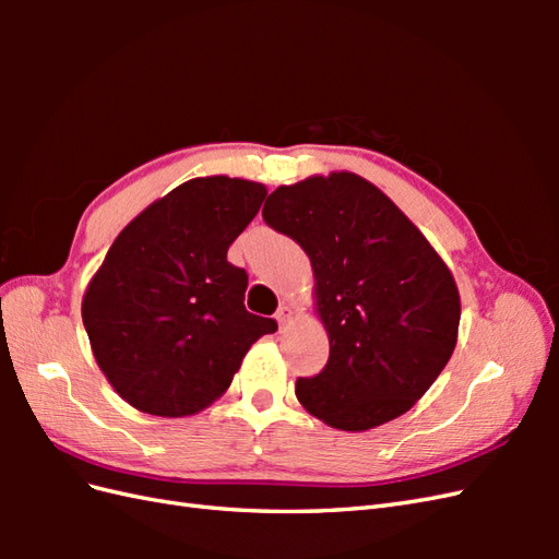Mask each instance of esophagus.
Instances as JSON below:
<instances>
[{
    "instance_id": "1",
    "label": "esophagus",
    "mask_w": 559,
    "mask_h": 559,
    "mask_svg": "<svg viewBox=\"0 0 559 559\" xmlns=\"http://www.w3.org/2000/svg\"><path fill=\"white\" fill-rule=\"evenodd\" d=\"M292 308L289 306H280V310L275 312V319H277V324H280V329L286 324V321H289L292 319Z\"/></svg>"
}]
</instances>
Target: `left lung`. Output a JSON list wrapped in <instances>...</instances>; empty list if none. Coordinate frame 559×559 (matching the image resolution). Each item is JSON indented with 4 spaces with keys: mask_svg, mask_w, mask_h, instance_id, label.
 Masks as SVG:
<instances>
[{
    "mask_svg": "<svg viewBox=\"0 0 559 559\" xmlns=\"http://www.w3.org/2000/svg\"><path fill=\"white\" fill-rule=\"evenodd\" d=\"M263 222L310 257L329 361L296 380L302 408L366 431L408 413L450 361L460 292L425 235L378 186L352 173L267 195Z\"/></svg>",
    "mask_w": 559,
    "mask_h": 559,
    "instance_id": "8db88e82",
    "label": "left lung"
}]
</instances>
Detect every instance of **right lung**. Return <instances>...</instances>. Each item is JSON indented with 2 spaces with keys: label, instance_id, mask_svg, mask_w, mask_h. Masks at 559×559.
<instances>
[{
  "label": "right lung",
  "instance_id": "right-lung-1",
  "mask_svg": "<svg viewBox=\"0 0 559 559\" xmlns=\"http://www.w3.org/2000/svg\"><path fill=\"white\" fill-rule=\"evenodd\" d=\"M265 186L198 177L121 230L83 296L97 366L134 408L183 417L233 382L275 319L245 308L247 273L228 247L259 214Z\"/></svg>",
  "mask_w": 559,
  "mask_h": 559
}]
</instances>
